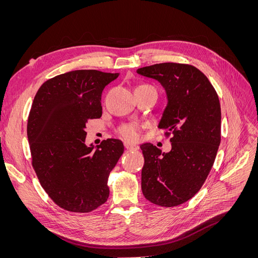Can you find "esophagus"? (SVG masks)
Returning a JSON list of instances; mask_svg holds the SVG:
<instances>
[{
  "instance_id": "esophagus-1",
  "label": "esophagus",
  "mask_w": 258,
  "mask_h": 258,
  "mask_svg": "<svg viewBox=\"0 0 258 258\" xmlns=\"http://www.w3.org/2000/svg\"><path fill=\"white\" fill-rule=\"evenodd\" d=\"M124 147H126L128 151H136V150H138V148H139L138 145H136V144H130V143H128V142L124 143Z\"/></svg>"
}]
</instances>
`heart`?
Returning a JSON list of instances; mask_svg holds the SVG:
<instances>
[{
  "instance_id": "obj_1",
  "label": "heart",
  "mask_w": 258,
  "mask_h": 258,
  "mask_svg": "<svg viewBox=\"0 0 258 258\" xmlns=\"http://www.w3.org/2000/svg\"><path fill=\"white\" fill-rule=\"evenodd\" d=\"M140 128L139 124L136 123H129V124H124L120 129H119V135L127 141H137L139 139L140 135Z\"/></svg>"
}]
</instances>
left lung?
Instances as JSON below:
<instances>
[{"instance_id":"obj_1","label":"left lung","mask_w":258,"mask_h":258,"mask_svg":"<svg viewBox=\"0 0 258 258\" xmlns=\"http://www.w3.org/2000/svg\"><path fill=\"white\" fill-rule=\"evenodd\" d=\"M137 73L158 81L168 103L158 128L172 148L162 153L144 143L142 192L160 207H175L196 195L207 179L221 143V104L208 77L189 64L157 63Z\"/></svg>"}]
</instances>
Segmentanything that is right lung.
I'll return each instance as SVG.
<instances>
[{
  "label": "right lung",
  "mask_w": 258,
  "mask_h": 258,
  "mask_svg": "<svg viewBox=\"0 0 258 258\" xmlns=\"http://www.w3.org/2000/svg\"><path fill=\"white\" fill-rule=\"evenodd\" d=\"M118 73L76 70L46 81L34 97L27 134L44 190L70 212L87 213L110 195L107 179L123 153L120 140L87 146L86 123L102 115L101 95Z\"/></svg>",
  "instance_id": "right-lung-1"
}]
</instances>
